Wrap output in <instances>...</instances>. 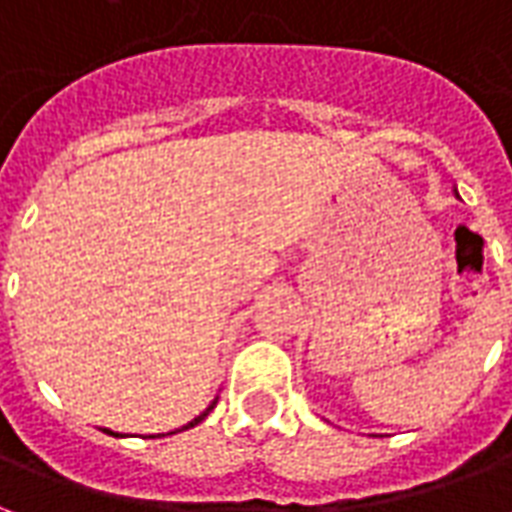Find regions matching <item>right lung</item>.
Listing matches in <instances>:
<instances>
[{
    "label": "right lung",
    "instance_id": "right-lung-1",
    "mask_svg": "<svg viewBox=\"0 0 512 512\" xmlns=\"http://www.w3.org/2000/svg\"><path fill=\"white\" fill-rule=\"evenodd\" d=\"M216 400H219V397H216ZM216 400H213L211 406H208V408H205V411H202L200 417H194V419H191V422H189V425H183V428H180V430H189V428H194L197 422H202V419L208 417V414H211V411H213V406H216ZM106 433H112V430H106ZM172 433H178V430H172Z\"/></svg>",
    "mask_w": 512,
    "mask_h": 512
}]
</instances>
